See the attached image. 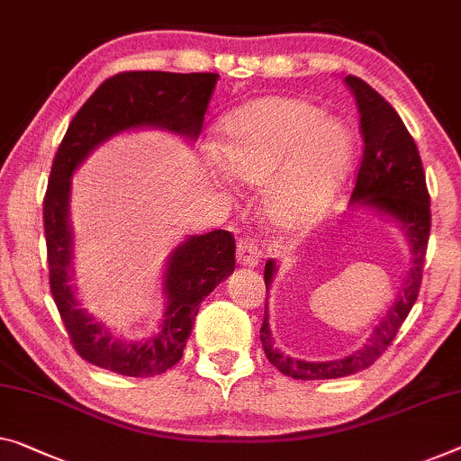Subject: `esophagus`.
<instances>
[{
    "label": "esophagus",
    "mask_w": 461,
    "mask_h": 461,
    "mask_svg": "<svg viewBox=\"0 0 461 461\" xmlns=\"http://www.w3.org/2000/svg\"><path fill=\"white\" fill-rule=\"evenodd\" d=\"M261 258V249L249 237H240L237 243V261L243 266H258Z\"/></svg>",
    "instance_id": "1"
}]
</instances>
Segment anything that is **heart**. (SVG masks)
<instances>
[{"mask_svg":"<svg viewBox=\"0 0 461 461\" xmlns=\"http://www.w3.org/2000/svg\"><path fill=\"white\" fill-rule=\"evenodd\" d=\"M214 154L226 179L264 187V212L285 230H307L330 210L348 175L352 138L299 96H261L216 127Z\"/></svg>","mask_w":461,"mask_h":461,"instance_id":"b5f03b06","label":"heart"}]
</instances>
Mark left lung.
Returning <instances> with one entry per match:
<instances>
[{
    "instance_id": "left-lung-1",
    "label": "left lung",
    "mask_w": 461,
    "mask_h": 461,
    "mask_svg": "<svg viewBox=\"0 0 461 461\" xmlns=\"http://www.w3.org/2000/svg\"><path fill=\"white\" fill-rule=\"evenodd\" d=\"M346 84H348L354 98H357L360 133H363L365 141L363 158H360L357 173V185L352 191V203L371 206L379 210L381 214L393 218L402 226V230L406 232L410 249H412V259H410L406 280H403L402 293L395 299L393 307H389L384 320L379 321V325H375L373 334L363 348L346 358L328 360V363H307V360L290 358L278 348H274V338L270 323H267L270 317H267L266 304L264 325L259 330L264 352L276 369L293 379H338L371 366L393 342L395 334H398L410 309L416 303L422 282L424 258H427L430 200L422 160L414 138L410 136L395 109L377 90L357 76H346ZM274 274V259H267L264 270L266 288H270Z\"/></svg>"
}]
</instances>
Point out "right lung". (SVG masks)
<instances>
[{
	"mask_svg": "<svg viewBox=\"0 0 461 461\" xmlns=\"http://www.w3.org/2000/svg\"><path fill=\"white\" fill-rule=\"evenodd\" d=\"M218 74L122 72L104 80L69 123L53 158L45 200L49 285L61 321L84 360L127 377H154L183 357L200 303L235 270V237L229 230L195 235L167 261V311L158 331L146 339H119L77 307L69 285L72 229L69 179L98 144L133 127H160L189 140L200 136Z\"/></svg>",
	"mask_w": 461,
	"mask_h": 461,
	"instance_id": "obj_1",
	"label": "right lung"
}]
</instances>
